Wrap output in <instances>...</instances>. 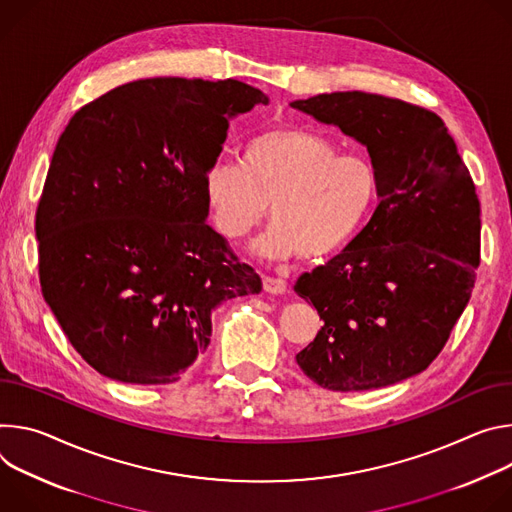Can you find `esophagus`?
Segmentation results:
<instances>
[{
  "mask_svg": "<svg viewBox=\"0 0 512 512\" xmlns=\"http://www.w3.org/2000/svg\"><path fill=\"white\" fill-rule=\"evenodd\" d=\"M264 291L270 295H282L287 293V280L274 278V276H264Z\"/></svg>",
  "mask_w": 512,
  "mask_h": 512,
  "instance_id": "1",
  "label": "esophagus"
}]
</instances>
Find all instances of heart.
<instances>
[{
  "instance_id": "1",
  "label": "heart",
  "mask_w": 512,
  "mask_h": 512,
  "mask_svg": "<svg viewBox=\"0 0 512 512\" xmlns=\"http://www.w3.org/2000/svg\"><path fill=\"white\" fill-rule=\"evenodd\" d=\"M378 197V168L364 152H339L307 128H270L244 150V168L215 162L203 179L213 230L230 242L264 219L272 225L252 244L266 260L325 258L348 246Z\"/></svg>"
}]
</instances>
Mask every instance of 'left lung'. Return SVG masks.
Listing matches in <instances>:
<instances>
[{
  "mask_svg": "<svg viewBox=\"0 0 512 512\" xmlns=\"http://www.w3.org/2000/svg\"><path fill=\"white\" fill-rule=\"evenodd\" d=\"M293 107L366 144L378 203L342 254L303 272L295 291L323 319L297 354L327 390H370L425 370L464 313L480 264V201L437 113L364 91Z\"/></svg>",
  "mask_w": 512,
  "mask_h": 512,
  "instance_id": "obj_1",
  "label": "left lung"
}]
</instances>
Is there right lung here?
Returning <instances> with one entry per match:
<instances>
[{
    "instance_id": "obj_1",
    "label": "right lung",
    "mask_w": 512,
    "mask_h": 512,
    "mask_svg": "<svg viewBox=\"0 0 512 512\" xmlns=\"http://www.w3.org/2000/svg\"><path fill=\"white\" fill-rule=\"evenodd\" d=\"M246 83L154 77L83 105L36 207L42 297L81 358L128 384H170L209 346L211 313L262 278L205 223L203 179Z\"/></svg>"
}]
</instances>
